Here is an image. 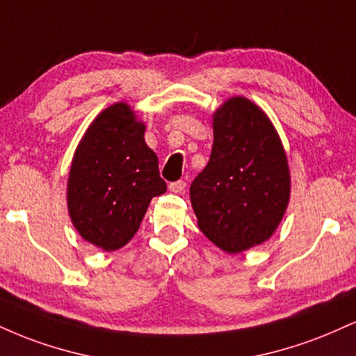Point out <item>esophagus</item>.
I'll use <instances>...</instances> for the list:
<instances>
[{"instance_id": "obj_1", "label": "esophagus", "mask_w": 356, "mask_h": 356, "mask_svg": "<svg viewBox=\"0 0 356 356\" xmlns=\"http://www.w3.org/2000/svg\"><path fill=\"white\" fill-rule=\"evenodd\" d=\"M184 189H186V182L184 181H175L169 184V191L175 192V194H181Z\"/></svg>"}]
</instances>
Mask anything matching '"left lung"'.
<instances>
[{
  "label": "left lung",
  "mask_w": 356,
  "mask_h": 356,
  "mask_svg": "<svg viewBox=\"0 0 356 356\" xmlns=\"http://www.w3.org/2000/svg\"><path fill=\"white\" fill-rule=\"evenodd\" d=\"M207 165L191 184L199 229L229 254L264 243L289 202L288 159L266 113L244 97L216 110Z\"/></svg>",
  "instance_id": "1"
}]
</instances>
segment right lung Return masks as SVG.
<instances>
[{
  "instance_id": "1",
  "label": "right lung",
  "mask_w": 356,
  "mask_h": 356,
  "mask_svg": "<svg viewBox=\"0 0 356 356\" xmlns=\"http://www.w3.org/2000/svg\"><path fill=\"white\" fill-rule=\"evenodd\" d=\"M144 132L134 110L118 102L92 122L73 155L68 214L81 238L104 251L125 246L152 197L167 191Z\"/></svg>"
}]
</instances>
